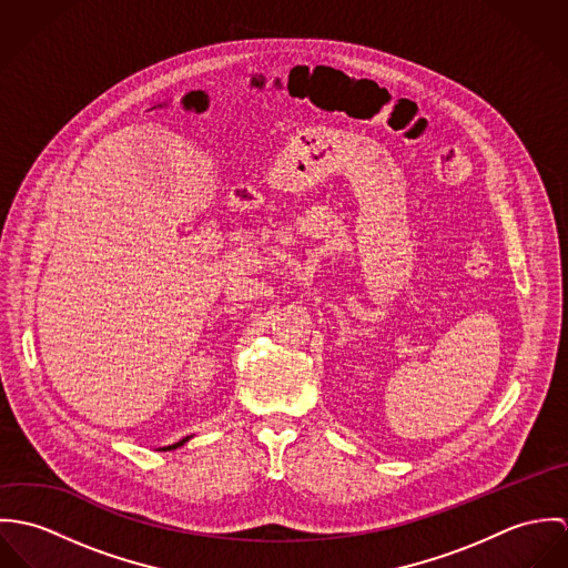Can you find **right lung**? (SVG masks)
<instances>
[{
	"label": "right lung",
	"mask_w": 568,
	"mask_h": 568,
	"mask_svg": "<svg viewBox=\"0 0 568 568\" xmlns=\"http://www.w3.org/2000/svg\"><path fill=\"white\" fill-rule=\"evenodd\" d=\"M187 439H192V435H187V437H183V439H179L176 444H172V446H163L160 450H174V448H179V446H183Z\"/></svg>",
	"instance_id": "obj_1"
}]
</instances>
